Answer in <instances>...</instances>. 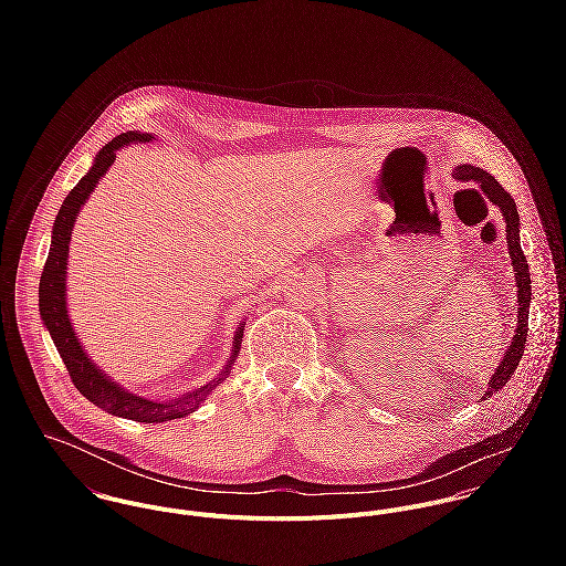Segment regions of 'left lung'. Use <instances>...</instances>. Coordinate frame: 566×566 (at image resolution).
<instances>
[{
    "mask_svg": "<svg viewBox=\"0 0 566 566\" xmlns=\"http://www.w3.org/2000/svg\"><path fill=\"white\" fill-rule=\"evenodd\" d=\"M453 176L458 180H475L482 185V191L490 198L492 205H496L503 213L505 220V240H507V250H510V259H512V268H514V276H516V303H518V312H516V331L512 337V344L507 346L501 364L496 366L494 375L488 381V390H485L482 399H490L494 392H499L507 379L514 375L523 350H525V342H527V316H530V303H532V279H530V265L525 261L521 240H518V211L516 205L512 200V196L494 180V176H490L482 167H473V165H458Z\"/></svg>",
    "mask_w": 566,
    "mask_h": 566,
    "instance_id": "8db88e82",
    "label": "left lung"
}]
</instances>
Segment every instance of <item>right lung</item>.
Returning a JSON list of instances; mask_svg holds the SVG:
<instances>
[{"label": "right lung", "mask_w": 566, "mask_h": 566, "mask_svg": "<svg viewBox=\"0 0 566 566\" xmlns=\"http://www.w3.org/2000/svg\"><path fill=\"white\" fill-rule=\"evenodd\" d=\"M155 137L148 133H124L119 137H115L113 142H108L95 157V161L91 165V169L81 178V182L70 191V196L65 198L56 220H54V229H52V245L48 252V261L43 265V274H41V283H39V312L45 328L50 331L59 355L63 357L67 373L74 381V386L78 388L84 399H88L91 403L102 407L108 413L128 418V420H137V422H165V420H174V418H182L191 411H196L202 401H207V397L211 395V390H216L227 375L231 373L235 357L242 348L243 328L242 324L235 331V342H233V353L224 366V370L220 373V377H216L211 384L200 386L193 392H187L174 401H153L146 397H137L128 390H124L122 386H117L113 379H108L91 359L88 355L82 350L78 335L72 326L70 314H67V254H70V242H72V229L74 222L78 218L82 205L86 202V198L91 196V191L95 189L97 180L108 171V167L115 161V155L119 148L130 146V144H146L153 142Z\"/></svg>", "instance_id": "1"}]
</instances>
